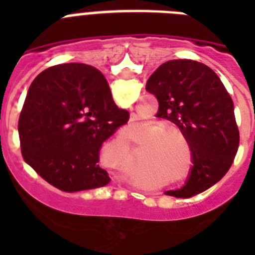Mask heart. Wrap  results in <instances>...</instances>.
<instances>
[{
	"label": "heart",
	"instance_id": "1",
	"mask_svg": "<svg viewBox=\"0 0 255 255\" xmlns=\"http://www.w3.org/2000/svg\"><path fill=\"white\" fill-rule=\"evenodd\" d=\"M151 129L153 131H159L153 137V141L155 143H159V141H164V140L169 139L172 136H177L181 140H184V135L182 132L176 127H165L161 123H151ZM178 140L176 137H172L169 141L164 144L160 147V149L155 153L156 160H161L163 163H165L168 168L173 167L177 168L180 165V153H178Z\"/></svg>",
	"mask_w": 255,
	"mask_h": 255
}]
</instances>
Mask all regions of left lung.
Returning a JSON list of instances; mask_svg holds the SVG:
<instances>
[{"label":"left lung","mask_w":255,"mask_h":255,"mask_svg":"<svg viewBox=\"0 0 255 255\" xmlns=\"http://www.w3.org/2000/svg\"><path fill=\"white\" fill-rule=\"evenodd\" d=\"M145 90L156 96V116L176 124L192 152L193 167L185 185L168 196L192 197L214 185L229 170L240 144L233 100L213 70L192 59L160 66Z\"/></svg>","instance_id":"8db88e82"}]
</instances>
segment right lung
I'll return each mask as SVG.
<instances>
[{"label": "right lung", "mask_w": 255, "mask_h": 255, "mask_svg": "<svg viewBox=\"0 0 255 255\" xmlns=\"http://www.w3.org/2000/svg\"><path fill=\"white\" fill-rule=\"evenodd\" d=\"M128 118L99 70L83 63L53 66L26 95L18 122L22 156L58 189L106 186L111 178L99 167L100 147Z\"/></svg>", "instance_id": "1"}]
</instances>
